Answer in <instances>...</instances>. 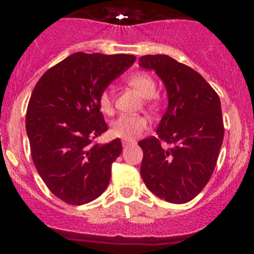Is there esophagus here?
I'll list each match as a JSON object with an SVG mask.
<instances>
[{
	"label": "esophagus",
	"mask_w": 254,
	"mask_h": 254,
	"mask_svg": "<svg viewBox=\"0 0 254 254\" xmlns=\"http://www.w3.org/2000/svg\"><path fill=\"white\" fill-rule=\"evenodd\" d=\"M122 143H123V147H127V145L133 143V142L130 141V139H123V141H122Z\"/></svg>",
	"instance_id": "1"
}]
</instances>
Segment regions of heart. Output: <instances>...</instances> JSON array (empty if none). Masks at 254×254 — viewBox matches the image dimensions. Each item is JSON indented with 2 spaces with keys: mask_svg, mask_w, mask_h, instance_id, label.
<instances>
[{
  "mask_svg": "<svg viewBox=\"0 0 254 254\" xmlns=\"http://www.w3.org/2000/svg\"><path fill=\"white\" fill-rule=\"evenodd\" d=\"M129 84L139 93L142 98L151 99L156 94L155 80L145 72L133 75L129 78ZM112 93L110 89H105L99 97V107L104 113L112 112ZM147 127V119L143 116L123 115L112 123L111 132L113 136L125 139H132Z\"/></svg>",
  "mask_w": 254,
  "mask_h": 254,
  "instance_id": "heart-1",
  "label": "heart"
}]
</instances>
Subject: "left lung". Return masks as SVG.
I'll use <instances>...</instances> for the list:
<instances>
[{
    "label": "left lung",
    "mask_w": 254,
    "mask_h": 254,
    "mask_svg": "<svg viewBox=\"0 0 254 254\" xmlns=\"http://www.w3.org/2000/svg\"><path fill=\"white\" fill-rule=\"evenodd\" d=\"M139 66L164 82L168 107L157 137L142 139V179L166 202H190L203 190L216 166L224 127L217 93L197 71L167 55H147ZM165 140L171 148L161 145Z\"/></svg>",
    "instance_id": "obj_1"
}]
</instances>
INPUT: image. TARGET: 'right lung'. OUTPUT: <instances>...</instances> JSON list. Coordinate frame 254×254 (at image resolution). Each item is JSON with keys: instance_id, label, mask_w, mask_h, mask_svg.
Returning a JSON list of instances; mask_svg holds the SVG:
<instances>
[{"instance_id": "right-lung-1", "label": "right lung", "mask_w": 254, "mask_h": 254, "mask_svg": "<svg viewBox=\"0 0 254 254\" xmlns=\"http://www.w3.org/2000/svg\"><path fill=\"white\" fill-rule=\"evenodd\" d=\"M136 61L132 55L72 54L49 69L32 92L26 132L33 164L55 196L71 205L97 199L109 186L122 142L94 139L107 130L99 97Z\"/></svg>"}]
</instances>
